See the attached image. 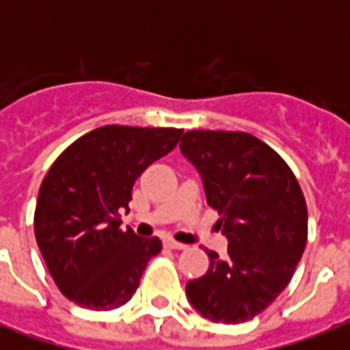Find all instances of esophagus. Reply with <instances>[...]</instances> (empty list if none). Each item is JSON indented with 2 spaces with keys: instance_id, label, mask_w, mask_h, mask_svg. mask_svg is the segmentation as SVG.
<instances>
[{
  "instance_id": "1",
  "label": "esophagus",
  "mask_w": 350,
  "mask_h": 350,
  "mask_svg": "<svg viewBox=\"0 0 350 350\" xmlns=\"http://www.w3.org/2000/svg\"><path fill=\"white\" fill-rule=\"evenodd\" d=\"M165 247H169V249H185L187 245H183V243H180V241H176V239H172V238H167L165 239Z\"/></svg>"
}]
</instances>
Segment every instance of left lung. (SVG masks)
Returning <instances> with one entry per match:
<instances>
[{"label":"left lung","mask_w":350,"mask_h":350,"mask_svg":"<svg viewBox=\"0 0 350 350\" xmlns=\"http://www.w3.org/2000/svg\"><path fill=\"white\" fill-rule=\"evenodd\" d=\"M180 148L229 239L227 258L207 250L211 265L187 283L189 301L216 323L252 320L287 287L304 254V192L282 156L247 132L189 131Z\"/></svg>","instance_id":"left-lung-1"}]
</instances>
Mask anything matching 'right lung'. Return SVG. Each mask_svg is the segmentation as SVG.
Segmentation results:
<instances>
[{"mask_svg": "<svg viewBox=\"0 0 350 350\" xmlns=\"http://www.w3.org/2000/svg\"><path fill=\"white\" fill-rule=\"evenodd\" d=\"M181 129L105 125L67 147L40 187L36 241L70 301L112 310L136 293L159 238L120 229L142 172L178 145Z\"/></svg>", "mask_w": 350, "mask_h": 350, "instance_id": "obj_1", "label": "right lung"}]
</instances>
